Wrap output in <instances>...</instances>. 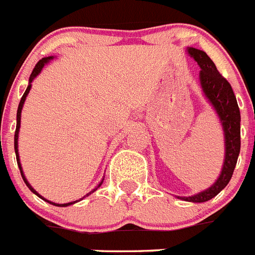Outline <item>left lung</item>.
<instances>
[{
    "label": "left lung",
    "instance_id": "obj_1",
    "mask_svg": "<svg viewBox=\"0 0 255 255\" xmlns=\"http://www.w3.org/2000/svg\"><path fill=\"white\" fill-rule=\"evenodd\" d=\"M187 51L188 55L195 60L202 69L199 74L202 90L220 119L225 138L224 165H223L221 174L217 178V181L211 187L199 194L183 196V198L178 196L179 199H183L186 202L203 203L215 198L225 186L228 185L232 175H233L240 154V148H241V129H240L241 115H240L237 99H236L231 84L219 73L214 61L208 57L204 51L192 48V47H188Z\"/></svg>",
    "mask_w": 255,
    "mask_h": 255
}]
</instances>
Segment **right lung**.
<instances>
[{
  "mask_svg": "<svg viewBox=\"0 0 255 255\" xmlns=\"http://www.w3.org/2000/svg\"><path fill=\"white\" fill-rule=\"evenodd\" d=\"M52 59H53V57H51V56H49V57H44V59L39 60V61H38V64H36V65H35L34 70H32V73H31V76H30V80H28V86H27L26 92H24V94L22 95V98H20L19 106H18V111H16V128H15V134H14V149H15L16 162H18V167H19V170H20V175H22V178H23V181H24V183H26V186H27V187L30 188L31 191L34 192L35 195H38L39 198H40V199L45 200V202H48L49 204H53V206H57V207H68V206H70V204H74V203H77L78 200H74V202H70V203H64V204H57V203L49 202V200L44 199V198H43V196H41V195H39L38 192L35 191L34 188H32V186H31L30 183H28V181H27V179H26V177H24V174H23V170H22V165H20V161H19V153H18V133H19V128H20V113H22V109H23V103H24V101H26V97H27V94H28V93H30V89H31V82H32V81H34V78L36 77V76H38L39 73H40V72H41V69H43V68H44V65H45V64L48 63L49 60H52ZM102 183H103V179H102V182H101V183H99V185L97 186V187L94 188V190H92V191L89 192V194H86V195H85L84 198H86V196H89V195H90V194H93V192H94L95 190H97V188L99 187V186L102 185ZM84 198H81L80 200H82V199H84Z\"/></svg>",
  "mask_w": 255,
  "mask_h": 255,
  "instance_id": "right-lung-1",
  "label": "right lung"
}]
</instances>
